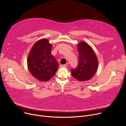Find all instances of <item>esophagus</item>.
Masks as SVG:
<instances>
[{"label": "esophagus", "instance_id": "34e87169", "mask_svg": "<svg viewBox=\"0 0 126 126\" xmlns=\"http://www.w3.org/2000/svg\"><path fill=\"white\" fill-rule=\"evenodd\" d=\"M61 67H64V68H66L67 67V65L66 64H63V65H60Z\"/></svg>", "mask_w": 126, "mask_h": 126}]
</instances>
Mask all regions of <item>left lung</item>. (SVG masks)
<instances>
[{"mask_svg":"<svg viewBox=\"0 0 126 126\" xmlns=\"http://www.w3.org/2000/svg\"><path fill=\"white\" fill-rule=\"evenodd\" d=\"M79 63L76 69H71L72 76L80 81L90 79L96 73L98 66L97 57L91 46L84 41L77 45Z\"/></svg>","mask_w":126,"mask_h":126,"instance_id":"obj_1","label":"left lung"}]
</instances>
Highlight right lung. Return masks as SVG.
I'll list each match as a JSON object with an SVG mask.
<instances>
[{
  "label": "right lung",
  "instance_id": "obj_1",
  "mask_svg": "<svg viewBox=\"0 0 126 126\" xmlns=\"http://www.w3.org/2000/svg\"><path fill=\"white\" fill-rule=\"evenodd\" d=\"M52 45L46 39L36 42L28 56L27 66L30 73L40 81H47L54 76L58 63L51 53Z\"/></svg>",
  "mask_w": 126,
  "mask_h": 126
}]
</instances>
